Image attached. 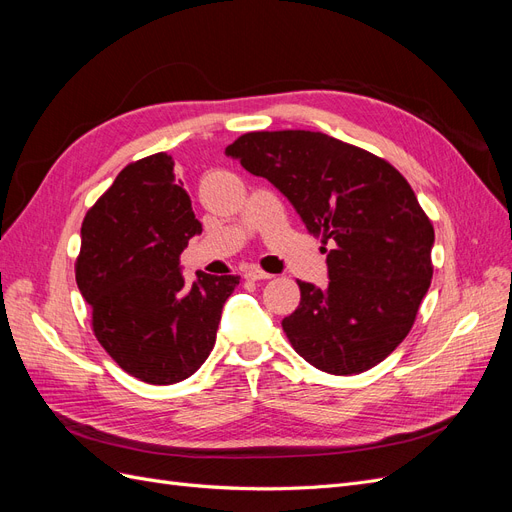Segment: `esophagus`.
I'll return each mask as SVG.
<instances>
[{
  "label": "esophagus",
  "instance_id": "obj_1",
  "mask_svg": "<svg viewBox=\"0 0 512 512\" xmlns=\"http://www.w3.org/2000/svg\"><path fill=\"white\" fill-rule=\"evenodd\" d=\"M243 277L245 280H252V282H258V280H271V273H265L262 269H258V267H247L245 271H243Z\"/></svg>",
  "mask_w": 512,
  "mask_h": 512
}]
</instances>
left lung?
Masks as SVG:
<instances>
[{
	"label": "left lung",
	"instance_id": "8db88e82",
	"mask_svg": "<svg viewBox=\"0 0 512 512\" xmlns=\"http://www.w3.org/2000/svg\"><path fill=\"white\" fill-rule=\"evenodd\" d=\"M265 177L322 235L329 286L297 282L301 303L282 320L303 359L335 376L384 361L410 333L431 284L433 226L389 162L309 130L250 132L226 147Z\"/></svg>",
	"mask_w": 512,
	"mask_h": 512
}]
</instances>
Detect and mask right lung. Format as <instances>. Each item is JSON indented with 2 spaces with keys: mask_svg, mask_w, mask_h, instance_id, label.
<instances>
[{
  "mask_svg": "<svg viewBox=\"0 0 512 512\" xmlns=\"http://www.w3.org/2000/svg\"><path fill=\"white\" fill-rule=\"evenodd\" d=\"M175 162L156 153L128 164L81 228L76 284L102 348L130 376L175 384L205 363L239 275L196 271L185 282L179 256L203 232Z\"/></svg>",
  "mask_w": 512,
  "mask_h": 512,
  "instance_id": "obj_1",
  "label": "right lung"
}]
</instances>
